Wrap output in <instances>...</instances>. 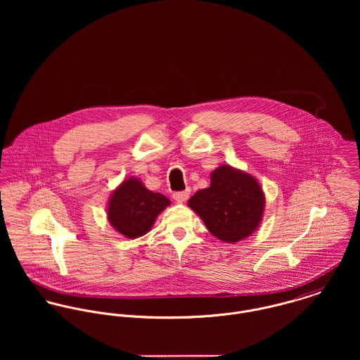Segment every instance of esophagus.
<instances>
[{
  "label": "esophagus",
  "mask_w": 360,
  "mask_h": 360,
  "mask_svg": "<svg viewBox=\"0 0 360 360\" xmlns=\"http://www.w3.org/2000/svg\"><path fill=\"white\" fill-rule=\"evenodd\" d=\"M190 197V190H184V191H176L173 193V200L177 202H184L187 201Z\"/></svg>",
  "instance_id": "esophagus-1"
}]
</instances>
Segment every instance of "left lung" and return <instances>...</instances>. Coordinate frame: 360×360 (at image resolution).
Instances as JSON below:
<instances>
[{
  "mask_svg": "<svg viewBox=\"0 0 360 360\" xmlns=\"http://www.w3.org/2000/svg\"><path fill=\"white\" fill-rule=\"evenodd\" d=\"M188 206L200 214L214 237L237 243L248 237L260 223L264 197L252 176L220 166L210 174V186L197 191Z\"/></svg>",
  "mask_w": 360,
  "mask_h": 360,
  "instance_id": "left-lung-1",
  "label": "left lung"
}]
</instances>
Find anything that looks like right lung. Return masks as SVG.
Listing matches in <instances>:
<instances>
[{
  "label": "right lung",
  "mask_w": 360,
  "mask_h": 360,
  "mask_svg": "<svg viewBox=\"0 0 360 360\" xmlns=\"http://www.w3.org/2000/svg\"><path fill=\"white\" fill-rule=\"evenodd\" d=\"M170 201L144 187L137 179H129L112 194L108 219L110 224L127 238H137L148 233L156 216Z\"/></svg>",
  "instance_id": "add662e5"
}]
</instances>
